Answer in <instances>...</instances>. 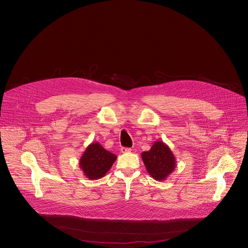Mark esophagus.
<instances>
[{"instance_id":"1","label":"esophagus","mask_w":248,"mask_h":248,"mask_svg":"<svg viewBox=\"0 0 248 248\" xmlns=\"http://www.w3.org/2000/svg\"><path fill=\"white\" fill-rule=\"evenodd\" d=\"M120 151H121V153H123V154H125V153H129V152H131V148H127V147H121Z\"/></svg>"}]
</instances>
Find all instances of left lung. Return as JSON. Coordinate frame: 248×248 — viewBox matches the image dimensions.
<instances>
[{
	"label": "left lung",
	"instance_id": "1",
	"mask_svg": "<svg viewBox=\"0 0 248 248\" xmlns=\"http://www.w3.org/2000/svg\"><path fill=\"white\" fill-rule=\"evenodd\" d=\"M141 159L147 172L156 181H165L176 167L174 154L161 140L155 141L150 150L142 152Z\"/></svg>",
	"mask_w": 248,
	"mask_h": 248
}]
</instances>
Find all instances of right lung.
I'll use <instances>...</instances> for the list:
<instances>
[{
    "mask_svg": "<svg viewBox=\"0 0 248 248\" xmlns=\"http://www.w3.org/2000/svg\"><path fill=\"white\" fill-rule=\"evenodd\" d=\"M116 159L114 154L107 151L99 142H92L83 152L79 165L86 178L98 180L107 174Z\"/></svg>",
    "mask_w": 248,
    "mask_h": 248,
    "instance_id": "obj_1",
    "label": "right lung"
}]
</instances>
